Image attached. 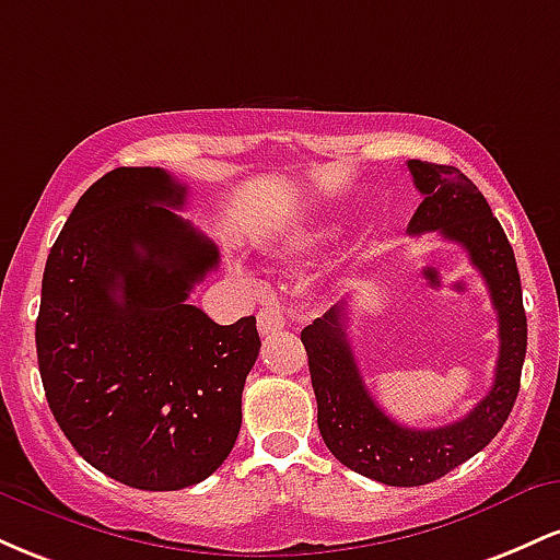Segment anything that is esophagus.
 Listing matches in <instances>:
<instances>
[{
	"label": "esophagus",
	"mask_w": 560,
	"mask_h": 560,
	"mask_svg": "<svg viewBox=\"0 0 560 560\" xmlns=\"http://www.w3.org/2000/svg\"><path fill=\"white\" fill-rule=\"evenodd\" d=\"M284 326H287L284 305H279V302H276V300L262 302V307H260V313H258V329H260L262 337H266V334H273V331L284 329Z\"/></svg>",
	"instance_id": "obj_1"
}]
</instances>
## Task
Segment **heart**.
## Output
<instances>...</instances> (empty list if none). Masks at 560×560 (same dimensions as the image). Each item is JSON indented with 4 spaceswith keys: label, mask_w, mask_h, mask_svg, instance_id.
I'll return each mask as SVG.
<instances>
[{
    "label": "heart",
    "mask_w": 560,
    "mask_h": 560,
    "mask_svg": "<svg viewBox=\"0 0 560 560\" xmlns=\"http://www.w3.org/2000/svg\"><path fill=\"white\" fill-rule=\"evenodd\" d=\"M334 236L331 226H313V229H302L298 234L289 240L284 247H281V258L284 260H302L307 255L318 253L324 244H329Z\"/></svg>",
    "instance_id": "heart-1"
}]
</instances>
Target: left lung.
<instances>
[{"label": "left lung", "mask_w": 560, "mask_h": 560, "mask_svg": "<svg viewBox=\"0 0 560 560\" xmlns=\"http://www.w3.org/2000/svg\"><path fill=\"white\" fill-rule=\"evenodd\" d=\"M408 171L423 197L408 234L436 231L466 249L498 311L500 355L492 389L471 413L447 427L410 429L389 419L365 389L347 339V302L302 329L326 447L339 464L389 487L429 485L490 445L516 402L526 355L522 279L513 247L485 195L453 165L408 160Z\"/></svg>", "instance_id": "1"}]
</instances>
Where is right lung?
Listing matches in <instances>:
<instances>
[{
    "label": "right lung",
    "instance_id": "add662e5",
    "mask_svg": "<svg viewBox=\"0 0 560 560\" xmlns=\"http://www.w3.org/2000/svg\"><path fill=\"white\" fill-rule=\"evenodd\" d=\"M163 168L94 182L49 249L36 355L49 410L96 471L150 492L208 479L234 447L258 361L255 316L221 326L186 305L215 244L176 215Z\"/></svg>",
    "mask_w": 560,
    "mask_h": 560
}]
</instances>
